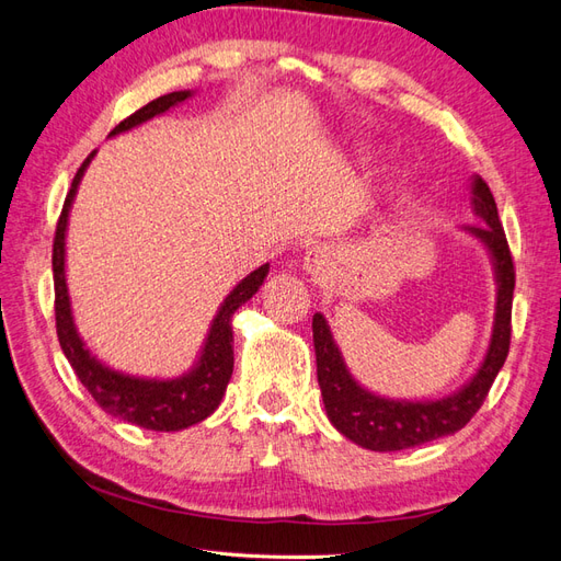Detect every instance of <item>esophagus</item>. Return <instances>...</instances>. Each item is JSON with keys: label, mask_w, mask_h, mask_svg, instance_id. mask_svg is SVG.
<instances>
[{"label": "esophagus", "mask_w": 561, "mask_h": 561, "mask_svg": "<svg viewBox=\"0 0 561 561\" xmlns=\"http://www.w3.org/2000/svg\"><path fill=\"white\" fill-rule=\"evenodd\" d=\"M329 265V251L322 247H314L310 251H306V270L318 275V272H324V267Z\"/></svg>", "instance_id": "1"}]
</instances>
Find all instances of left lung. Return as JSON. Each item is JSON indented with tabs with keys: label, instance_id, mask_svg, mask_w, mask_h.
Listing matches in <instances>:
<instances>
[{
	"label": "left lung",
	"instance_id": "left-lung-1",
	"mask_svg": "<svg viewBox=\"0 0 561 561\" xmlns=\"http://www.w3.org/2000/svg\"><path fill=\"white\" fill-rule=\"evenodd\" d=\"M471 208L483 222L465 227V232L479 239L491 253L495 270V318L493 334L483 363L479 365L462 389L436 400H393L381 398L363 389L353 379L343 355L336 346L324 314H312V341L314 357H318V381L327 417L339 434L348 440L363 445L375 453H396L414 448L428 440L450 436L467 426V422L479 412L491 386L502 369L510 353L512 336V294H514V263L507 247L505 229L497 218L495 198L488 184L473 175L471 178Z\"/></svg>",
	"mask_w": 561,
	"mask_h": 561
}]
</instances>
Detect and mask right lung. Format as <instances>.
Wrapping results in <instances>:
<instances>
[{
  "label": "right lung",
  "mask_w": 561,
  "mask_h": 561,
  "mask_svg": "<svg viewBox=\"0 0 561 561\" xmlns=\"http://www.w3.org/2000/svg\"><path fill=\"white\" fill-rule=\"evenodd\" d=\"M194 92H170L153 99L147 106L135 111L130 118H125L121 125L111 130V137L121 133L133 130V127L147 123L161 113L170 111L172 106L182 104L184 99H190ZM96 151H92L80 170L76 172L73 184L66 196V204L61 210L59 225H56L54 237V310H56V334H59L61 351L68 357L70 367L76 369L78 379L82 381L84 389L96 400V405L104 412L113 414L127 424H135L141 428L151 431H180L186 426H194L204 422L206 417L218 410L220 400L225 396V389L232 377L234 369V336H232V314L247 304L249 298L255 296L261 289L270 265H261L253 270L251 275L243 277L227 298L220 304L218 314H215L208 336L204 341V348L196 365L184 371L182 377L175 379H149V377H135L125 375V371L113 369L99 360L92 351L84 346V341L78 334V327L73 320V308H70L68 284H66V229H68V213L73 206L80 180L84 170L92 163Z\"/></svg>",
  "instance_id": "1"
}]
</instances>
